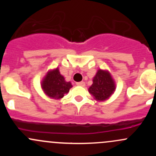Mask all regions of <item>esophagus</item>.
I'll use <instances>...</instances> for the list:
<instances>
[{
  "instance_id": "esophagus-1",
  "label": "esophagus",
  "mask_w": 156,
  "mask_h": 156,
  "mask_svg": "<svg viewBox=\"0 0 156 156\" xmlns=\"http://www.w3.org/2000/svg\"><path fill=\"white\" fill-rule=\"evenodd\" d=\"M76 84L78 86H81V87H84L85 86V83L84 81H81V82H77Z\"/></svg>"
}]
</instances>
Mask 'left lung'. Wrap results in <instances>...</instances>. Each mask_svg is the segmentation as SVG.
I'll return each mask as SVG.
<instances>
[{
	"label": "left lung",
	"instance_id": "left-lung-1",
	"mask_svg": "<svg viewBox=\"0 0 156 156\" xmlns=\"http://www.w3.org/2000/svg\"><path fill=\"white\" fill-rule=\"evenodd\" d=\"M115 89L114 81L108 72L100 69L93 80V84L88 90L97 100L103 101L112 95Z\"/></svg>",
	"mask_w": 156,
	"mask_h": 156
}]
</instances>
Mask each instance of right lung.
<instances>
[{"label":"right lung","mask_w":156,"mask_h":156,"mask_svg":"<svg viewBox=\"0 0 156 156\" xmlns=\"http://www.w3.org/2000/svg\"><path fill=\"white\" fill-rule=\"evenodd\" d=\"M72 87L70 82H66L60 75L59 69L49 72L42 82V88L45 94L50 98L59 100L67 94Z\"/></svg>","instance_id":"add662e5"}]
</instances>
